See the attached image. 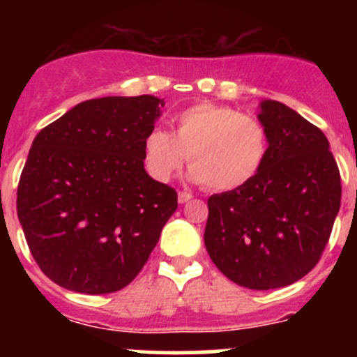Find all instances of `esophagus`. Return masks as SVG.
I'll return each mask as SVG.
<instances>
[{
    "instance_id": "esophagus-1",
    "label": "esophagus",
    "mask_w": 357,
    "mask_h": 357,
    "mask_svg": "<svg viewBox=\"0 0 357 357\" xmlns=\"http://www.w3.org/2000/svg\"><path fill=\"white\" fill-rule=\"evenodd\" d=\"M192 199H193L192 193H188V192H179L178 193V202H179V204H186V202H190Z\"/></svg>"
}]
</instances>
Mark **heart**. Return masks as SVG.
<instances>
[{
	"instance_id": "1",
	"label": "heart",
	"mask_w": 357,
	"mask_h": 357,
	"mask_svg": "<svg viewBox=\"0 0 357 357\" xmlns=\"http://www.w3.org/2000/svg\"><path fill=\"white\" fill-rule=\"evenodd\" d=\"M172 132L152 128L143 138L146 172L169 183L190 160V179L218 192L247 185L269 150L266 126L254 115L215 103H197L172 117Z\"/></svg>"
}]
</instances>
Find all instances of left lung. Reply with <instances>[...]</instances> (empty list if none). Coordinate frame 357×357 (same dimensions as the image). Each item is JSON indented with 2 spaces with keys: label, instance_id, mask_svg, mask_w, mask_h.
Instances as JSON below:
<instances>
[{
  "label": "left lung",
  "instance_id": "8db88e82",
  "mask_svg": "<svg viewBox=\"0 0 357 357\" xmlns=\"http://www.w3.org/2000/svg\"><path fill=\"white\" fill-rule=\"evenodd\" d=\"M257 117L268 129V157L247 185L208 197L204 242L231 282L271 290L318 264L342 186L321 129L275 100H264Z\"/></svg>",
  "mask_w": 357,
  "mask_h": 357
}]
</instances>
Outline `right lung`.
Here are the masks:
<instances>
[{
  "label": "right lung",
  "instance_id": "obj_1",
  "mask_svg": "<svg viewBox=\"0 0 357 357\" xmlns=\"http://www.w3.org/2000/svg\"><path fill=\"white\" fill-rule=\"evenodd\" d=\"M160 107L152 95L86 100L32 142L17 214L32 257L56 285L112 294L149 261L178 208L176 190L150 178L143 162Z\"/></svg>",
  "mask_w": 357,
  "mask_h": 357
}]
</instances>
